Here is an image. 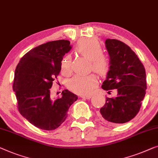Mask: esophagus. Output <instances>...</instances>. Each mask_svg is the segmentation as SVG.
<instances>
[{
	"instance_id": "1",
	"label": "esophagus",
	"mask_w": 158,
	"mask_h": 158,
	"mask_svg": "<svg viewBox=\"0 0 158 158\" xmlns=\"http://www.w3.org/2000/svg\"><path fill=\"white\" fill-rule=\"evenodd\" d=\"M91 95H89V94H87V95H81V98H83V99H90L91 98Z\"/></svg>"
}]
</instances>
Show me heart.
I'll use <instances>...</instances> for the list:
<instances>
[{
    "mask_svg": "<svg viewBox=\"0 0 158 158\" xmlns=\"http://www.w3.org/2000/svg\"><path fill=\"white\" fill-rule=\"evenodd\" d=\"M77 52L91 61V69L99 76L105 77L111 69L110 57L102 54L103 48L98 41L94 39L80 40L75 47ZM71 56L63 58L61 62V70L64 74L71 72ZM97 80L94 74L87 76L76 75L69 81V87L74 92L80 94H87L97 86Z\"/></svg>",
    "mask_w": 158,
    "mask_h": 158,
    "instance_id": "obj_1",
    "label": "heart"
}]
</instances>
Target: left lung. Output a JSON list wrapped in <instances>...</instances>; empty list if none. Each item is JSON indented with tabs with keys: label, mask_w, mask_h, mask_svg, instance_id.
I'll use <instances>...</instances> for the list:
<instances>
[{
	"label": "left lung",
	"mask_w": 158,
	"mask_h": 158,
	"mask_svg": "<svg viewBox=\"0 0 158 158\" xmlns=\"http://www.w3.org/2000/svg\"><path fill=\"white\" fill-rule=\"evenodd\" d=\"M105 44L111 69L102 88L108 93L116 89L117 96L106 97L99 110L101 119L107 124H123L134 118L140 109L147 89L145 69L136 54L123 42L107 39Z\"/></svg>",
	"instance_id": "8db88e82"
}]
</instances>
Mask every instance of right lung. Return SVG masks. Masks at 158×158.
<instances>
[{
  "mask_svg": "<svg viewBox=\"0 0 158 158\" xmlns=\"http://www.w3.org/2000/svg\"><path fill=\"white\" fill-rule=\"evenodd\" d=\"M72 46L67 40L49 41L26 53L15 68L13 89L20 114L44 130H54L65 121L78 97L67 89L53 99L50 89L61 72V62Z\"/></svg>",
  "mask_w": 158,
  "mask_h": 158,
  "instance_id": "1",
  "label": "right lung"
}]
</instances>
